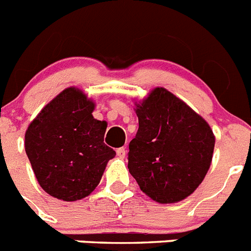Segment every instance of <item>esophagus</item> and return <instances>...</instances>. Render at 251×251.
Masks as SVG:
<instances>
[{
  "mask_svg": "<svg viewBox=\"0 0 251 251\" xmlns=\"http://www.w3.org/2000/svg\"><path fill=\"white\" fill-rule=\"evenodd\" d=\"M126 153H127V151H126L124 147H121L117 150V156H118L119 158H124V157H126Z\"/></svg>",
  "mask_w": 251,
  "mask_h": 251,
  "instance_id": "obj_1",
  "label": "esophagus"
}]
</instances>
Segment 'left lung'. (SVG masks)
Instances as JSON below:
<instances>
[{"label": "left lung", "instance_id": "1", "mask_svg": "<svg viewBox=\"0 0 251 251\" xmlns=\"http://www.w3.org/2000/svg\"><path fill=\"white\" fill-rule=\"evenodd\" d=\"M138 132L128 168L141 190L159 203L183 200L199 187L212 161L215 137L202 117L165 88L137 104Z\"/></svg>", "mask_w": 251, "mask_h": 251}]
</instances>
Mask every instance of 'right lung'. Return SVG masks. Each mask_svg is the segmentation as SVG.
I'll return each mask as SVG.
<instances>
[{"label":"right lung","mask_w":251,"mask_h":251,"mask_svg":"<svg viewBox=\"0 0 251 251\" xmlns=\"http://www.w3.org/2000/svg\"><path fill=\"white\" fill-rule=\"evenodd\" d=\"M94 103L76 88L63 90L31 122L25 151L44 191L76 201L94 190L115 152L104 143L106 122L93 117Z\"/></svg>","instance_id":"add662e5"}]
</instances>
